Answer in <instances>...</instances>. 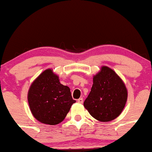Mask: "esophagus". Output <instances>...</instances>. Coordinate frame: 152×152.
<instances>
[{"label":"esophagus","mask_w":152,"mask_h":152,"mask_svg":"<svg viewBox=\"0 0 152 152\" xmlns=\"http://www.w3.org/2000/svg\"><path fill=\"white\" fill-rule=\"evenodd\" d=\"M77 102L79 103V104H82V103L83 102V98H80L77 99Z\"/></svg>","instance_id":"esophagus-1"}]
</instances>
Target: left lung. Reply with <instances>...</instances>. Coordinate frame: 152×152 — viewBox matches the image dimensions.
I'll list each match as a JSON object with an SVG mask.
<instances>
[{"label": "left lung", "mask_w": 152, "mask_h": 152, "mask_svg": "<svg viewBox=\"0 0 152 152\" xmlns=\"http://www.w3.org/2000/svg\"><path fill=\"white\" fill-rule=\"evenodd\" d=\"M93 86L83 106L100 121H112L123 111L127 100L124 83L112 69L103 66L93 78Z\"/></svg>", "instance_id": "obj_1"}]
</instances>
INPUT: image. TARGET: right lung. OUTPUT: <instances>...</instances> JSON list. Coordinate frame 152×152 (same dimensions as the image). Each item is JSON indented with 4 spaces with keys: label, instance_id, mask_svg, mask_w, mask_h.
Masks as SVG:
<instances>
[{
    "label": "right lung",
    "instance_id": "add662e5",
    "mask_svg": "<svg viewBox=\"0 0 152 152\" xmlns=\"http://www.w3.org/2000/svg\"><path fill=\"white\" fill-rule=\"evenodd\" d=\"M28 100L34 117L50 125L61 122L76 102L69 87L62 85L51 69L43 71L34 81L28 91Z\"/></svg>",
    "mask_w": 152,
    "mask_h": 152
}]
</instances>
